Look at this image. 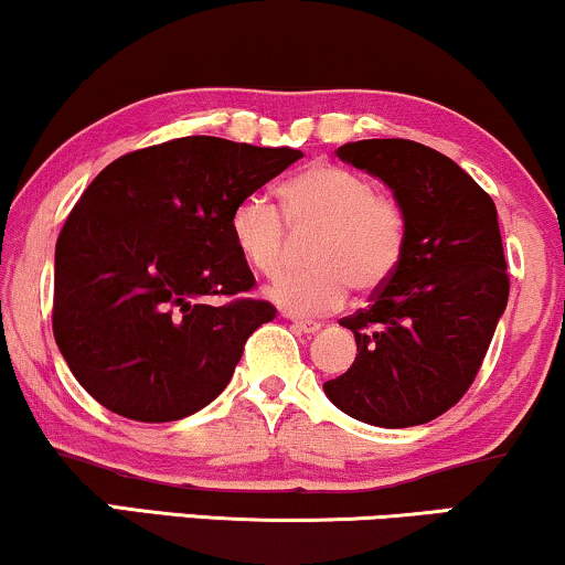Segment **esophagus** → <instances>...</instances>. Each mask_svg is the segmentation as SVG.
Segmentation results:
<instances>
[{"mask_svg": "<svg viewBox=\"0 0 565 565\" xmlns=\"http://www.w3.org/2000/svg\"><path fill=\"white\" fill-rule=\"evenodd\" d=\"M292 329H296V332H303V334H317L321 324L311 319H292Z\"/></svg>", "mask_w": 565, "mask_h": 565, "instance_id": "1", "label": "esophagus"}]
</instances>
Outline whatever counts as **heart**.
I'll return each mask as SVG.
<instances>
[{"mask_svg": "<svg viewBox=\"0 0 565 565\" xmlns=\"http://www.w3.org/2000/svg\"><path fill=\"white\" fill-rule=\"evenodd\" d=\"M282 215L265 196H246L231 215L233 244L262 277L288 265L290 233L313 236V269L290 273L267 296L298 317L329 313L345 303L350 288H384L407 248V212L394 194L376 192L369 175L332 163L303 168L280 189Z\"/></svg>", "mask_w": 565, "mask_h": 565, "instance_id": "heart-1", "label": "heart"}]
</instances>
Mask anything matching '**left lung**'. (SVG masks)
I'll return each instance as SVG.
<instances>
[{
  "instance_id": "left-lung-1",
  "label": "left lung",
  "mask_w": 565,
  "mask_h": 565,
  "mask_svg": "<svg viewBox=\"0 0 565 565\" xmlns=\"http://www.w3.org/2000/svg\"><path fill=\"white\" fill-rule=\"evenodd\" d=\"M337 158L392 189L407 212V248L371 303L340 319L358 355L324 392L369 426H420L465 397L507 309L495 204L451 158L413 139H361Z\"/></svg>"
}]
</instances>
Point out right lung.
I'll list each match as a JSON object with an SVG mask.
<instances>
[{"mask_svg": "<svg viewBox=\"0 0 565 565\" xmlns=\"http://www.w3.org/2000/svg\"><path fill=\"white\" fill-rule=\"evenodd\" d=\"M303 158L220 137L127 152L93 179L56 241L54 340L111 413L168 423L228 386L275 306L231 233L236 204ZM225 297V305H210Z\"/></svg>", "mask_w": 565, "mask_h": 565, "instance_id": "1", "label": "right lung"}]
</instances>
